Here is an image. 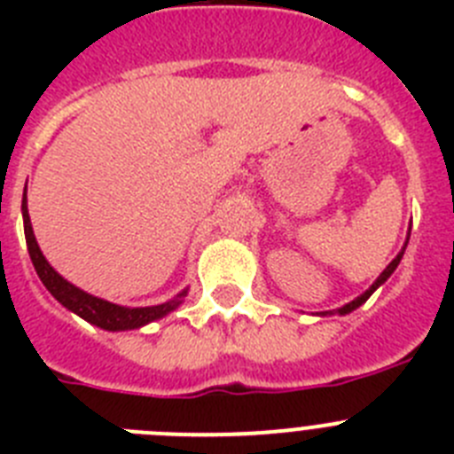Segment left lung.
Returning a JSON list of instances; mask_svg holds the SVG:
<instances>
[{"instance_id":"8db88e82","label":"left lung","mask_w":454,"mask_h":454,"mask_svg":"<svg viewBox=\"0 0 454 454\" xmlns=\"http://www.w3.org/2000/svg\"><path fill=\"white\" fill-rule=\"evenodd\" d=\"M404 247H407V246H404ZM403 254H404V250L400 252V254L395 256V259H393V262L388 263L387 268H384V272H382V275L377 277V279H375V284H372V286L368 288V291L364 293V295H359V298H356V300H352V302H350V304H346V307H340V309H339V314H350V311H355L356 307H362V304L366 302L368 298H371V295H372V291H375V288L380 286V284H384V282H387L388 277H391V272L395 270V268H398V263H400V259H403Z\"/></svg>"}]
</instances>
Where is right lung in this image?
I'll list each match as a JSON object with an SVG mask.
<instances>
[{"instance_id": "obj_1", "label": "right lung", "mask_w": 454, "mask_h": 454, "mask_svg": "<svg viewBox=\"0 0 454 454\" xmlns=\"http://www.w3.org/2000/svg\"><path fill=\"white\" fill-rule=\"evenodd\" d=\"M22 218H24V236H27V247H29V256L34 262L35 272H38L40 282L45 284L47 291L54 295L59 302L66 309L74 311L77 316H82L88 323L98 325L102 330L118 332V330H136L140 325H147L156 318H163L166 314H170L172 309L177 307L179 300H170V302L156 304V307H138V309H127L118 307L114 302H106V300L92 298L88 293H83L82 288L72 286L70 282H66L54 268L47 263V259L40 252L38 243H35L34 230H31L29 211H27V191H24L22 198ZM186 295V291L182 293Z\"/></svg>"}]
</instances>
